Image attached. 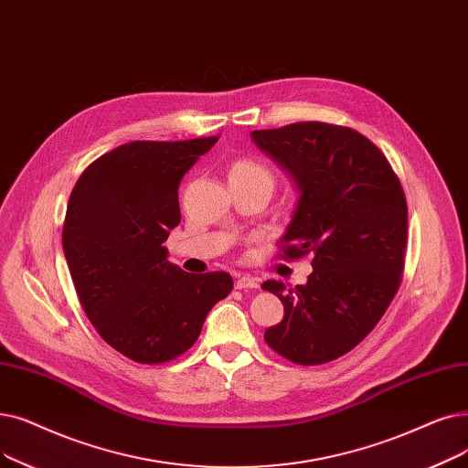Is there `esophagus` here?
<instances>
[{
  "label": "esophagus",
  "mask_w": 468,
  "mask_h": 468,
  "mask_svg": "<svg viewBox=\"0 0 468 468\" xmlns=\"http://www.w3.org/2000/svg\"><path fill=\"white\" fill-rule=\"evenodd\" d=\"M258 287H260L258 279H254V277H249V275L237 277V281H235V289H239V291H247V289H258Z\"/></svg>",
  "instance_id": "obj_1"
}]
</instances>
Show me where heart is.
<instances>
[{"mask_svg":"<svg viewBox=\"0 0 468 468\" xmlns=\"http://www.w3.org/2000/svg\"><path fill=\"white\" fill-rule=\"evenodd\" d=\"M229 181H270L273 184V174L258 160L239 158L229 168Z\"/></svg>","mask_w":468,"mask_h":468,"instance_id":"b5f03b06","label":"heart"}]
</instances>
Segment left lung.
<instances>
[{
    "mask_svg": "<svg viewBox=\"0 0 468 468\" xmlns=\"http://www.w3.org/2000/svg\"><path fill=\"white\" fill-rule=\"evenodd\" d=\"M252 139L300 189L277 256H310L314 268L294 289L273 279L261 284L284 306L263 338L292 363H329L375 329L399 289L408 202L388 158L352 128L296 122L254 130Z\"/></svg>",
    "mask_w": 468,
    "mask_h": 468,
    "instance_id": "obj_1",
    "label": "left lung"
}]
</instances>
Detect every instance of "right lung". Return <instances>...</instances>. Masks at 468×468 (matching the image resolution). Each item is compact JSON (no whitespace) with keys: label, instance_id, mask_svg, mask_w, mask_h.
Listing matches in <instances>:
<instances>
[{"label":"right lung","instance_id":"1","mask_svg":"<svg viewBox=\"0 0 468 468\" xmlns=\"http://www.w3.org/2000/svg\"><path fill=\"white\" fill-rule=\"evenodd\" d=\"M218 139L132 141L93 160L70 193L63 250L78 300L99 336L132 361L186 354L233 291L228 271L187 273L162 247L181 219V177Z\"/></svg>","mask_w":468,"mask_h":468}]
</instances>
